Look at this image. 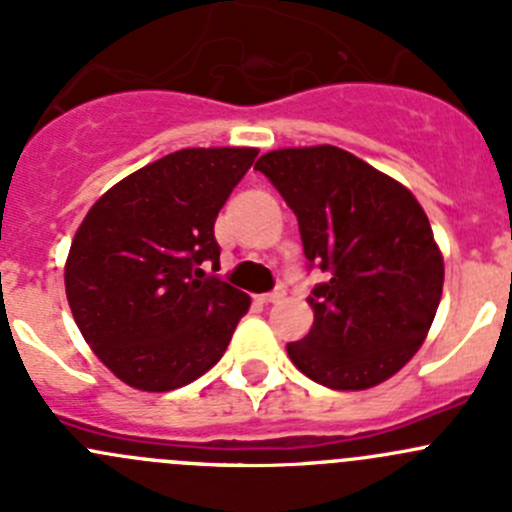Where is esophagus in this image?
<instances>
[{
	"instance_id": "34e87169",
	"label": "esophagus",
	"mask_w": 512,
	"mask_h": 512,
	"mask_svg": "<svg viewBox=\"0 0 512 512\" xmlns=\"http://www.w3.org/2000/svg\"><path fill=\"white\" fill-rule=\"evenodd\" d=\"M282 297H285V292H282V289H275V292L257 294V302H260V304H275V302H280Z\"/></svg>"
}]
</instances>
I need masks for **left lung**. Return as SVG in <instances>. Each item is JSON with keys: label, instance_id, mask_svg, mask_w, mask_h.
Segmentation results:
<instances>
[{"label": "left lung", "instance_id": "1", "mask_svg": "<svg viewBox=\"0 0 512 512\" xmlns=\"http://www.w3.org/2000/svg\"><path fill=\"white\" fill-rule=\"evenodd\" d=\"M255 170L297 215L309 267L327 272L307 297L312 329L287 344L292 364L339 391L394 376L426 339L443 292V257L418 200L334 146L280 148Z\"/></svg>", "mask_w": 512, "mask_h": 512}]
</instances>
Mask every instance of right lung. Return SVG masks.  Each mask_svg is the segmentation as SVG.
Here are the masks:
<instances>
[{
    "instance_id": "1",
    "label": "right lung",
    "mask_w": 512,
    "mask_h": 512,
    "mask_svg": "<svg viewBox=\"0 0 512 512\" xmlns=\"http://www.w3.org/2000/svg\"><path fill=\"white\" fill-rule=\"evenodd\" d=\"M255 148H183L96 200L71 242L66 297L86 344L141 391H173L220 361L250 297L220 270L215 218Z\"/></svg>"
}]
</instances>
